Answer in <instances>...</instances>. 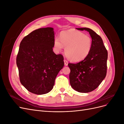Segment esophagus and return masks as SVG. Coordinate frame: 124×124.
Listing matches in <instances>:
<instances>
[{
  "instance_id": "34e87169",
  "label": "esophagus",
  "mask_w": 124,
  "mask_h": 124,
  "mask_svg": "<svg viewBox=\"0 0 124 124\" xmlns=\"http://www.w3.org/2000/svg\"><path fill=\"white\" fill-rule=\"evenodd\" d=\"M64 63H65V65L67 66L68 64V62L67 61L66 59H64Z\"/></svg>"
}]
</instances>
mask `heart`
<instances>
[{
  "instance_id": "obj_1",
  "label": "heart",
  "mask_w": 124,
  "mask_h": 124,
  "mask_svg": "<svg viewBox=\"0 0 124 124\" xmlns=\"http://www.w3.org/2000/svg\"><path fill=\"white\" fill-rule=\"evenodd\" d=\"M54 46L57 51L65 47V53L69 59L78 62L85 58L91 51L93 41L88 35L84 33L70 29L62 32L59 39L54 40Z\"/></svg>"
}]
</instances>
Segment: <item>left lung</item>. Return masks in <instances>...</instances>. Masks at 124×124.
<instances>
[{"label": "left lung", "instance_id": "left-lung-1", "mask_svg": "<svg viewBox=\"0 0 124 124\" xmlns=\"http://www.w3.org/2000/svg\"><path fill=\"white\" fill-rule=\"evenodd\" d=\"M89 32L93 45L84 60L77 63H69L70 85L80 93L91 92L98 87L107 75L108 51L101 37L88 28H77Z\"/></svg>", "mask_w": 124, "mask_h": 124}]
</instances>
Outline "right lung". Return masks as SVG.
<instances>
[{"label": "right lung", "instance_id": "1", "mask_svg": "<svg viewBox=\"0 0 124 124\" xmlns=\"http://www.w3.org/2000/svg\"><path fill=\"white\" fill-rule=\"evenodd\" d=\"M54 42L53 28L47 27L32 31L20 43L16 56L20 80L27 91L35 94L50 92L64 66L63 56L53 51Z\"/></svg>", "mask_w": 124, "mask_h": 124}]
</instances>
